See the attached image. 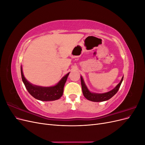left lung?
<instances>
[{"mask_svg":"<svg viewBox=\"0 0 145 145\" xmlns=\"http://www.w3.org/2000/svg\"><path fill=\"white\" fill-rule=\"evenodd\" d=\"M81 78V85H82V89L83 94L84 95V97L90 101H93V102H103V101H106L109 99H110L111 97H112L114 95L117 91L119 89L120 85L121 84V82L123 79V77H122L120 82L118 83V84L116 86L115 88H114L112 90L106 93L103 94H95V93H92L91 92L87 89V88L84 82L82 77Z\"/></svg>","mask_w":145,"mask_h":145,"instance_id":"obj_1","label":"left lung"}]
</instances>
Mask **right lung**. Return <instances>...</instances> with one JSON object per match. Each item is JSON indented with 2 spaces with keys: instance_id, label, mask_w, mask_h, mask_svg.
Listing matches in <instances>:
<instances>
[{
  "instance_id": "obj_1",
  "label": "right lung",
  "mask_w": 145,
  "mask_h": 145,
  "mask_svg": "<svg viewBox=\"0 0 145 145\" xmlns=\"http://www.w3.org/2000/svg\"><path fill=\"white\" fill-rule=\"evenodd\" d=\"M20 69L22 79L25 88L28 93L35 99L41 101H52L57 100L62 96L63 88L69 72L65 76L56 86L51 87H41L33 85L31 83H29L24 76L22 67Z\"/></svg>"
}]
</instances>
